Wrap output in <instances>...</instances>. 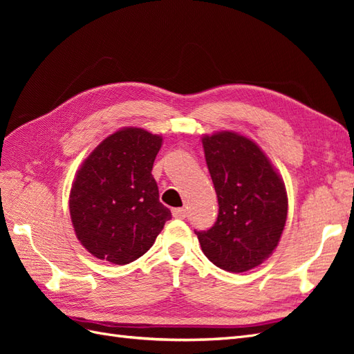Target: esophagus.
Masks as SVG:
<instances>
[{
	"label": "esophagus",
	"mask_w": 354,
	"mask_h": 354,
	"mask_svg": "<svg viewBox=\"0 0 354 354\" xmlns=\"http://www.w3.org/2000/svg\"><path fill=\"white\" fill-rule=\"evenodd\" d=\"M187 211L185 208H174L173 209V217L174 218H186Z\"/></svg>",
	"instance_id": "1"
}]
</instances>
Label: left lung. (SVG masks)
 Wrapping results in <instances>:
<instances>
[{
    "mask_svg": "<svg viewBox=\"0 0 354 354\" xmlns=\"http://www.w3.org/2000/svg\"><path fill=\"white\" fill-rule=\"evenodd\" d=\"M202 145L218 217L211 229L195 230L201 248L223 270H251L279 243L288 214L285 185L250 138L221 131L203 136Z\"/></svg>",
    "mask_w": 354,
    "mask_h": 354,
    "instance_id": "left-lung-1",
    "label": "left lung"
}]
</instances>
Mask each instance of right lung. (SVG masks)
Listing matches in <instances>:
<instances>
[{
  "mask_svg": "<svg viewBox=\"0 0 354 354\" xmlns=\"http://www.w3.org/2000/svg\"><path fill=\"white\" fill-rule=\"evenodd\" d=\"M162 137L122 128L84 160L71 189L78 241L95 259L128 264L153 245L171 211L159 202L152 176Z\"/></svg>",
  "mask_w": 354,
  "mask_h": 354,
  "instance_id": "right-lung-1",
  "label": "right lung"
}]
</instances>
